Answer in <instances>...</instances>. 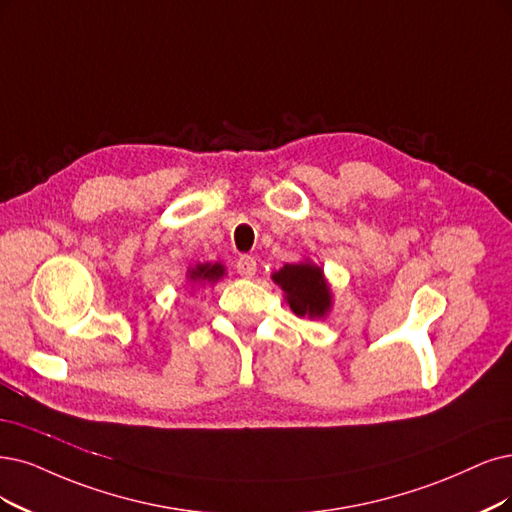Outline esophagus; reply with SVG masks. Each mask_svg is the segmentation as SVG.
I'll return each instance as SVG.
<instances>
[{
    "label": "esophagus",
    "mask_w": 512,
    "mask_h": 512,
    "mask_svg": "<svg viewBox=\"0 0 512 512\" xmlns=\"http://www.w3.org/2000/svg\"><path fill=\"white\" fill-rule=\"evenodd\" d=\"M236 272L242 276V278H253L255 272H257V261L249 255H242L238 261H236Z\"/></svg>",
    "instance_id": "1"
}]
</instances>
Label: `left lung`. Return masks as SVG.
<instances>
[{
	"mask_svg": "<svg viewBox=\"0 0 512 512\" xmlns=\"http://www.w3.org/2000/svg\"><path fill=\"white\" fill-rule=\"evenodd\" d=\"M272 278L285 291L287 304L297 316L325 318L329 314L333 304L329 282L325 280L323 268L314 266L312 261L287 263L285 268L274 272Z\"/></svg>",
	"mask_w": 512,
	"mask_h": 512,
	"instance_id": "1",
	"label": "left lung"
}]
</instances>
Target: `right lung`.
<instances>
[{"mask_svg":"<svg viewBox=\"0 0 512 512\" xmlns=\"http://www.w3.org/2000/svg\"><path fill=\"white\" fill-rule=\"evenodd\" d=\"M225 268L221 263H198L196 268L187 272V280L192 282V287H206L215 285L219 278H223Z\"/></svg>","mask_w":512,"mask_h":512,"instance_id":"add662e5","label":"right lung"}]
</instances>
